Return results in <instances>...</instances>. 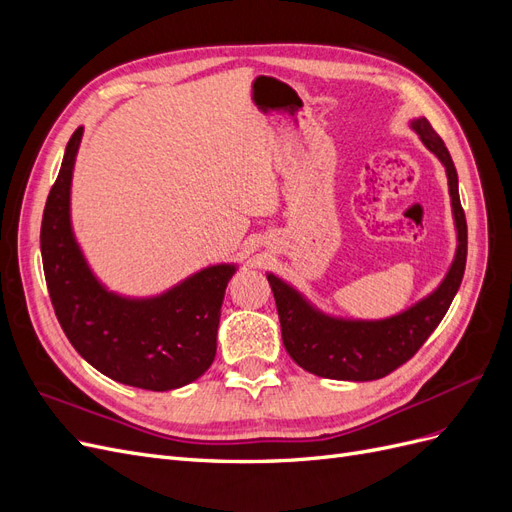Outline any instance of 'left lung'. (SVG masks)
Listing matches in <instances>:
<instances>
[{"label": "left lung", "instance_id": "obj_1", "mask_svg": "<svg viewBox=\"0 0 512 512\" xmlns=\"http://www.w3.org/2000/svg\"><path fill=\"white\" fill-rule=\"evenodd\" d=\"M412 128L446 168L448 194H451L457 226V254L453 265L429 297L406 312L384 320H342L324 316L292 286L269 273L267 280L275 297L277 316H280L284 348L292 361L309 374L352 382L389 376L399 365L410 361L427 342V337L436 331L461 286L468 258V224L459 200L457 170L444 141L425 117L414 119Z\"/></svg>", "mask_w": 512, "mask_h": 512}]
</instances>
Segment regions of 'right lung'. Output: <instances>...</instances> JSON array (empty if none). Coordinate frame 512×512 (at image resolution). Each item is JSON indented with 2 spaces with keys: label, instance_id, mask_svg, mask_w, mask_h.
<instances>
[{
  "label": "right lung",
  "instance_id": "obj_1",
  "mask_svg": "<svg viewBox=\"0 0 512 512\" xmlns=\"http://www.w3.org/2000/svg\"><path fill=\"white\" fill-rule=\"evenodd\" d=\"M83 128L70 136L46 198L40 250L55 316L74 350L104 376L147 391L179 389L215 359L220 309L235 267L215 265L153 299H123L89 271L70 226V181Z\"/></svg>",
  "mask_w": 512,
  "mask_h": 512
}]
</instances>
